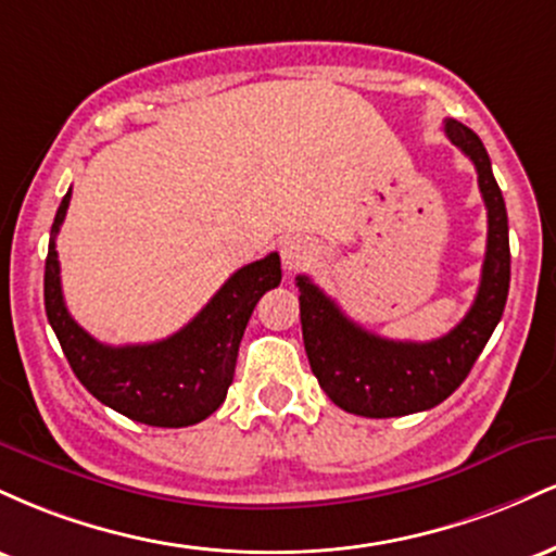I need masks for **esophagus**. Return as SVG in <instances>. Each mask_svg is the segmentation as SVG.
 <instances>
[{"label": "esophagus", "mask_w": 556, "mask_h": 556, "mask_svg": "<svg viewBox=\"0 0 556 556\" xmlns=\"http://www.w3.org/2000/svg\"><path fill=\"white\" fill-rule=\"evenodd\" d=\"M314 261V245L303 238H290L282 242V264L287 271H298Z\"/></svg>", "instance_id": "1"}]
</instances>
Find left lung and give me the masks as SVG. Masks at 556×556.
<instances>
[{
	"mask_svg": "<svg viewBox=\"0 0 556 556\" xmlns=\"http://www.w3.org/2000/svg\"><path fill=\"white\" fill-rule=\"evenodd\" d=\"M444 132L476 164L489 214L486 258L470 311L455 329L431 342H397L348 318L305 274L298 277L300 324L311 371L327 397L363 418H397L429 410L463 384L500 324L509 292L507 208L481 138L457 119Z\"/></svg>",
	"mask_w": 556,
	"mask_h": 556,
	"instance_id": "obj_1",
	"label": "left lung"
}]
</instances>
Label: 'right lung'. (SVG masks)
Instances as JSON below:
<instances>
[{
  "label": "right lung",
  "mask_w": 556,
  "mask_h": 556,
  "mask_svg": "<svg viewBox=\"0 0 556 556\" xmlns=\"http://www.w3.org/2000/svg\"><path fill=\"white\" fill-rule=\"evenodd\" d=\"M70 190L56 208L43 271V305L62 353L96 400L130 420L159 429L201 424L227 397L242 331L266 290L282 282L277 253L242 266L219 287L193 321L167 340L112 348L93 340L67 314L56 258V232L65 222Z\"/></svg>",
  "instance_id": "add662e5"
}]
</instances>
